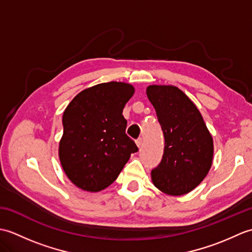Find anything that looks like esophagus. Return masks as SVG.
Wrapping results in <instances>:
<instances>
[{
    "label": "esophagus",
    "mask_w": 252,
    "mask_h": 252,
    "mask_svg": "<svg viewBox=\"0 0 252 252\" xmlns=\"http://www.w3.org/2000/svg\"><path fill=\"white\" fill-rule=\"evenodd\" d=\"M136 145H137V147L138 148H141L142 147V145H143V138L142 137H140V138H137L136 140Z\"/></svg>",
    "instance_id": "1"
}]
</instances>
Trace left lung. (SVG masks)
<instances>
[{
	"instance_id": "left-lung-1",
	"label": "left lung",
	"mask_w": 252,
	"mask_h": 252,
	"mask_svg": "<svg viewBox=\"0 0 252 252\" xmlns=\"http://www.w3.org/2000/svg\"><path fill=\"white\" fill-rule=\"evenodd\" d=\"M147 97L156 110L164 136L161 162L152 181L167 195L189 192L212 165L213 138L196 105L174 85H149Z\"/></svg>"
}]
</instances>
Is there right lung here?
<instances>
[{
	"mask_svg": "<svg viewBox=\"0 0 252 252\" xmlns=\"http://www.w3.org/2000/svg\"><path fill=\"white\" fill-rule=\"evenodd\" d=\"M134 91L126 82L100 83L74 96L63 111L58 155L67 178L79 189H105L138 151L126 134L122 116Z\"/></svg>",
	"mask_w": 252,
	"mask_h": 252,
	"instance_id": "right-lung-1",
	"label": "right lung"
}]
</instances>
